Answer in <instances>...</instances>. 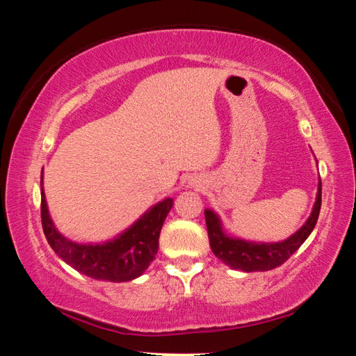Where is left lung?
I'll return each instance as SVG.
<instances>
[{"label":"left lung","instance_id":"left-lung-1","mask_svg":"<svg viewBox=\"0 0 356 356\" xmlns=\"http://www.w3.org/2000/svg\"><path fill=\"white\" fill-rule=\"evenodd\" d=\"M322 206V182H318L317 201L312 213L298 232L280 243H251L245 240L231 238L221 231L218 216L212 210H206V225L210 248L220 261L231 268L243 270V272H265L273 270L284 264L295 251H297L314 229Z\"/></svg>","mask_w":356,"mask_h":356}]
</instances>
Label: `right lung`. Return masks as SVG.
<instances>
[{"label": "right lung", "mask_w": 356, "mask_h": 356, "mask_svg": "<svg viewBox=\"0 0 356 356\" xmlns=\"http://www.w3.org/2000/svg\"><path fill=\"white\" fill-rule=\"evenodd\" d=\"M40 218L48 245L65 264L94 280L113 282L140 276L159 251L161 226L172 207V200L161 201L144 213L129 231L104 245H78L56 231L48 215L40 176Z\"/></svg>", "instance_id": "1"}]
</instances>
